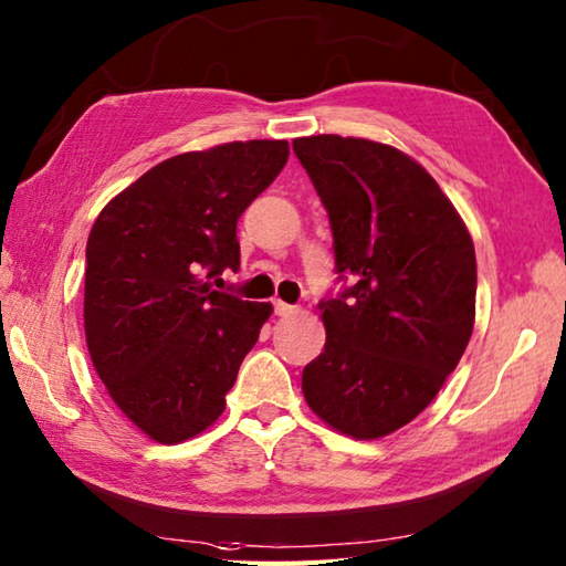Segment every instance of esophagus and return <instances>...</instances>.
Listing matches in <instances>:
<instances>
[{
	"label": "esophagus",
	"mask_w": 566,
	"mask_h": 566,
	"mask_svg": "<svg viewBox=\"0 0 566 566\" xmlns=\"http://www.w3.org/2000/svg\"><path fill=\"white\" fill-rule=\"evenodd\" d=\"M272 304H274V314H276V316H290V314L296 312V306L286 304V302H282V300H274Z\"/></svg>",
	"instance_id": "1"
}]
</instances>
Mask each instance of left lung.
I'll return each mask as SVG.
<instances>
[{
	"instance_id": "left-lung-1",
	"label": "left lung",
	"mask_w": 566,
	"mask_h": 566,
	"mask_svg": "<svg viewBox=\"0 0 566 566\" xmlns=\"http://www.w3.org/2000/svg\"><path fill=\"white\" fill-rule=\"evenodd\" d=\"M328 212L336 272L326 344L302 374L326 426L376 440L410 423L455 371L475 324L472 238L430 172L386 143L296 138Z\"/></svg>"
}]
</instances>
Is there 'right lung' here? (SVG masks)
Listing matches in <instances>:
<instances>
[{
	"label": "right lung",
	"mask_w": 566,
	"mask_h": 566,
	"mask_svg": "<svg viewBox=\"0 0 566 566\" xmlns=\"http://www.w3.org/2000/svg\"><path fill=\"white\" fill-rule=\"evenodd\" d=\"M290 143L234 140L168 158L113 198L86 242L91 361L123 416L182 443L222 416L272 304L212 290L240 266L238 220Z\"/></svg>",
	"instance_id": "right-lung-1"
}]
</instances>
